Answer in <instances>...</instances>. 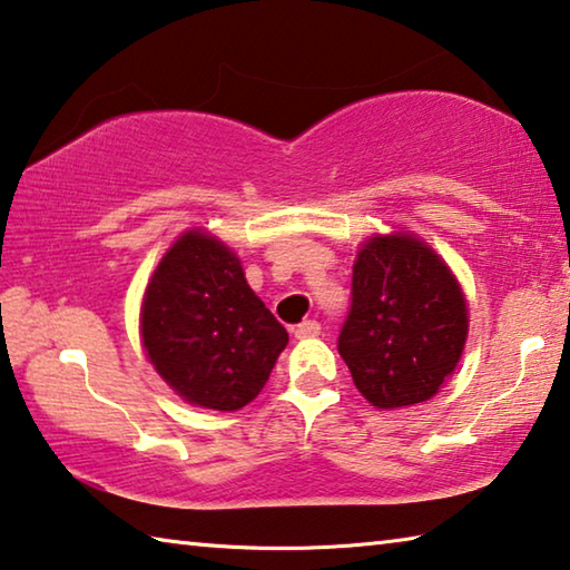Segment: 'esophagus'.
Masks as SVG:
<instances>
[{"instance_id": "esophagus-1", "label": "esophagus", "mask_w": 570, "mask_h": 570, "mask_svg": "<svg viewBox=\"0 0 570 570\" xmlns=\"http://www.w3.org/2000/svg\"><path fill=\"white\" fill-rule=\"evenodd\" d=\"M322 332V324L317 320H304L299 327L294 330V337L296 340H312V337H320Z\"/></svg>"}]
</instances>
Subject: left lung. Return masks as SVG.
I'll use <instances>...</instances> for the list:
<instances>
[{"label": "left lung", "mask_w": 570, "mask_h": 570, "mask_svg": "<svg viewBox=\"0 0 570 570\" xmlns=\"http://www.w3.org/2000/svg\"><path fill=\"white\" fill-rule=\"evenodd\" d=\"M466 330L462 286L431 246L393 233L360 248L337 350L375 409L433 399L462 357Z\"/></svg>", "instance_id": "left-lung-1"}]
</instances>
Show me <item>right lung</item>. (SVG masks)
Listing matches in <instances>:
<instances>
[{
	"label": "right lung",
	"mask_w": 570,
	"mask_h": 570,
	"mask_svg": "<svg viewBox=\"0 0 570 570\" xmlns=\"http://www.w3.org/2000/svg\"><path fill=\"white\" fill-rule=\"evenodd\" d=\"M139 327L149 363L171 391L213 411L256 399L288 342L236 253L203 230L183 233L159 261Z\"/></svg>",
	"instance_id": "add662e5"
}]
</instances>
